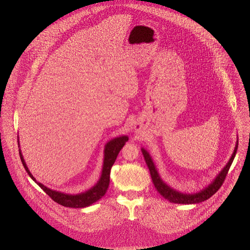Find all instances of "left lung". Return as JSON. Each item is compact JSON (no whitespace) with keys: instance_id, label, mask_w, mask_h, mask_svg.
Returning <instances> with one entry per match:
<instances>
[{"instance_id":"left-lung-1","label":"left lung","mask_w":250,"mask_h":250,"mask_svg":"<svg viewBox=\"0 0 250 250\" xmlns=\"http://www.w3.org/2000/svg\"><path fill=\"white\" fill-rule=\"evenodd\" d=\"M238 150V142L236 143V147L234 149V152L229 160V162L227 163V165L223 167V169L217 174V176L215 177L214 181L205 188H203L202 190H200L199 192L196 193H182L176 189H173L172 188H170L168 185H167L158 173L156 167L153 163V160L151 158V156L149 155V153L144 149L142 148L143 151V157L144 160L146 162V165L149 168L150 171V175L153 181V184L156 188V189L160 192L161 195H163L166 199H167L168 201L172 202V203H177V204H195V203H200L202 201H205L207 199H209L212 195H214V193L219 189V188L221 187V185L224 182V179L226 177L228 170L234 161V158L236 156Z\"/></svg>"}]
</instances>
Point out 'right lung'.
Listing matches in <instances>:
<instances>
[{"mask_svg":"<svg viewBox=\"0 0 250 250\" xmlns=\"http://www.w3.org/2000/svg\"><path fill=\"white\" fill-rule=\"evenodd\" d=\"M128 140L129 139L127 136H121V137H118V138H115V139L109 141L106 144L105 150H104V163H103L101 177L96 183L95 186H93L88 190L79 193V194H67V193H63L61 191L53 190V189L45 187L41 183L37 182L36 178L33 176V174L30 172V170L24 161V158H23V155H22L20 149H19V154H20L21 162H22L26 171L28 172L29 176L33 179L55 202L64 206V207H69V208H84V207H88L91 204L98 201L107 192L108 184H109L110 168L113 166L118 153L120 152V150L122 149L124 144L128 142Z\"/></svg>","mask_w":250,"mask_h":250,"instance_id":"obj_1","label":"right lung"}]
</instances>
